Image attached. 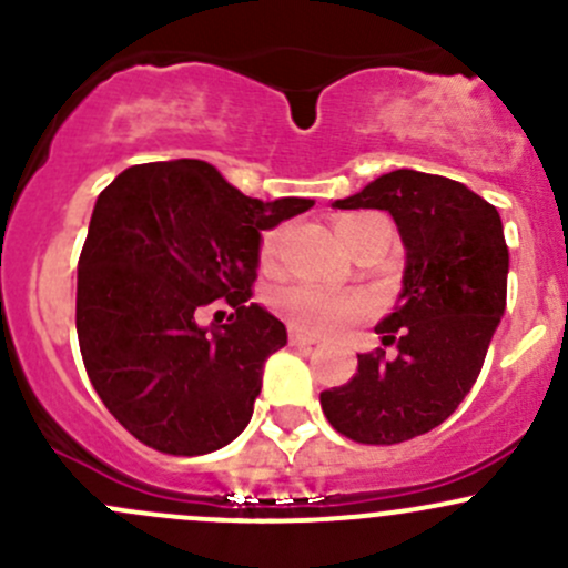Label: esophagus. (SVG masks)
Segmentation results:
<instances>
[{
  "instance_id": "1",
  "label": "esophagus",
  "mask_w": 568,
  "mask_h": 568,
  "mask_svg": "<svg viewBox=\"0 0 568 568\" xmlns=\"http://www.w3.org/2000/svg\"><path fill=\"white\" fill-rule=\"evenodd\" d=\"M288 343H291V346H313V343H316V337L305 335V332H302V329L291 326V329H288Z\"/></svg>"
}]
</instances>
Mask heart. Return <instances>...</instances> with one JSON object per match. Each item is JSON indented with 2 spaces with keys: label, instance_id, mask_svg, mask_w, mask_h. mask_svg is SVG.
<instances>
[{
  "label": "heart",
  "instance_id": "heart-1",
  "mask_svg": "<svg viewBox=\"0 0 568 568\" xmlns=\"http://www.w3.org/2000/svg\"><path fill=\"white\" fill-rule=\"evenodd\" d=\"M335 231L341 236V242L348 250H354L359 239H365L368 233L390 231V227L376 214H346L337 220ZM285 239H288V225L268 227V231L261 233V242H257V263H261V268L272 272L277 266ZM268 302H272L274 313H280L291 326L305 332H332L337 326L348 324V321L365 316L371 307L363 294H352V291H324L307 283L283 285V288L274 291Z\"/></svg>",
  "mask_w": 568,
  "mask_h": 568
}]
</instances>
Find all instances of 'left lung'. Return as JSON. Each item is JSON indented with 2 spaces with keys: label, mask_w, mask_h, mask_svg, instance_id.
Returning <instances> with one entry per match:
<instances>
[{
  "label": "left lung",
  "mask_w": 568,
  "mask_h": 568,
  "mask_svg": "<svg viewBox=\"0 0 568 568\" xmlns=\"http://www.w3.org/2000/svg\"><path fill=\"white\" fill-rule=\"evenodd\" d=\"M335 209L390 211L406 247L400 305L379 326L396 346L357 354V374L321 393L326 420L363 445H398L454 415L506 311L508 247L491 203L443 175L395 170Z\"/></svg>",
  "instance_id": "8db88e82"
}]
</instances>
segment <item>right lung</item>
I'll return each mask as SVG.
<instances>
[{
    "label": "right lung",
    "mask_w": 568,
    "mask_h": 568,
    "mask_svg": "<svg viewBox=\"0 0 568 568\" xmlns=\"http://www.w3.org/2000/svg\"><path fill=\"white\" fill-rule=\"evenodd\" d=\"M313 205L247 197L209 162L134 164L99 194L79 255L84 368L114 420L170 456H203L247 428L263 363L288 343L250 305L261 231ZM225 298L209 333L196 316Z\"/></svg>",
    "instance_id": "right-lung-1"
}]
</instances>
